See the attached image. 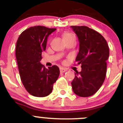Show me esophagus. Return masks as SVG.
Returning <instances> with one entry per match:
<instances>
[{
	"label": "esophagus",
	"mask_w": 123,
	"mask_h": 123,
	"mask_svg": "<svg viewBox=\"0 0 123 123\" xmlns=\"http://www.w3.org/2000/svg\"><path fill=\"white\" fill-rule=\"evenodd\" d=\"M66 69H64V68H61L60 69V73H64V72H66Z\"/></svg>",
	"instance_id": "esophagus-1"
}]
</instances>
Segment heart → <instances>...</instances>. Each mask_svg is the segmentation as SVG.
<instances>
[{
  "label": "heart",
  "mask_w": 123,
  "mask_h": 123,
  "mask_svg": "<svg viewBox=\"0 0 123 123\" xmlns=\"http://www.w3.org/2000/svg\"><path fill=\"white\" fill-rule=\"evenodd\" d=\"M72 36H74V35L72 33H69V32H64V33L63 34V39H64L69 38V37H72Z\"/></svg>",
  "instance_id": "heart-1"
}]
</instances>
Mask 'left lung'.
Wrapping results in <instances>:
<instances>
[{
    "instance_id": "obj_1",
    "label": "left lung",
    "mask_w": 123,
    "mask_h": 123,
    "mask_svg": "<svg viewBox=\"0 0 123 123\" xmlns=\"http://www.w3.org/2000/svg\"><path fill=\"white\" fill-rule=\"evenodd\" d=\"M70 27L80 42L75 61L81 64V71L75 72L72 87L76 95L89 97L99 90L105 81L109 47L102 35L93 29L87 26L72 25Z\"/></svg>"
}]
</instances>
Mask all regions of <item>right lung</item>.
<instances>
[{
	"instance_id": "obj_1",
	"label": "right lung",
	"mask_w": 123,
	"mask_h": 123,
	"mask_svg": "<svg viewBox=\"0 0 123 123\" xmlns=\"http://www.w3.org/2000/svg\"><path fill=\"white\" fill-rule=\"evenodd\" d=\"M55 30L41 25L31 27L21 33L17 42L15 55L21 80L28 93L33 96L49 95L60 74L57 66L47 69L40 63L47 38Z\"/></svg>"
}]
</instances>
